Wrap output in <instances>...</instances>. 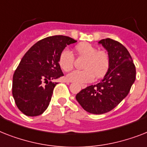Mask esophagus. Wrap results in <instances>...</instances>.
<instances>
[{
  "label": "esophagus",
  "mask_w": 147,
  "mask_h": 147,
  "mask_svg": "<svg viewBox=\"0 0 147 147\" xmlns=\"http://www.w3.org/2000/svg\"><path fill=\"white\" fill-rule=\"evenodd\" d=\"M65 82H67V81H66ZM81 87H82V88H83V89H84V88H85L86 87H87V85H86V84H82V85H81Z\"/></svg>",
  "instance_id": "34e87169"
}]
</instances>
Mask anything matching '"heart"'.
<instances>
[{
	"label": "heart",
	"mask_w": 147,
	"mask_h": 147,
	"mask_svg": "<svg viewBox=\"0 0 147 147\" xmlns=\"http://www.w3.org/2000/svg\"><path fill=\"white\" fill-rule=\"evenodd\" d=\"M80 57H85L83 64V70H74L66 76L68 81L78 83L92 82L94 76L99 78L107 73L110 64L108 53L103 51H99L96 47L89 43H82L76 47ZM59 65L62 69L68 71L73 68L75 57L70 50L65 48L59 57Z\"/></svg>",
	"instance_id": "1"
}]
</instances>
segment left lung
Returning <instances> with one entry per match:
<instances>
[{"label": "left lung", "mask_w": 147, "mask_h": 147, "mask_svg": "<svg viewBox=\"0 0 147 147\" xmlns=\"http://www.w3.org/2000/svg\"><path fill=\"white\" fill-rule=\"evenodd\" d=\"M99 44L108 52V71L100 83L88 86L76 96L84 110L96 115L117 107L127 96L136 78L135 65L125 46L110 38L102 39Z\"/></svg>", "instance_id": "8db88e82"}]
</instances>
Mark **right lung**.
Here are the masks:
<instances>
[{
	"mask_svg": "<svg viewBox=\"0 0 147 147\" xmlns=\"http://www.w3.org/2000/svg\"><path fill=\"white\" fill-rule=\"evenodd\" d=\"M77 40L54 35L39 40L21 59L13 77L12 93L16 107L28 116L41 115L48 107L57 79L63 76L59 57Z\"/></svg>",
	"mask_w": 147,
	"mask_h": 147,
	"instance_id": "obj_1",
	"label": "right lung"
}]
</instances>
